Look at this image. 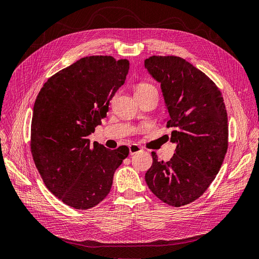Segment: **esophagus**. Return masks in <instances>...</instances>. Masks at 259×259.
Here are the masks:
<instances>
[{
  "mask_svg": "<svg viewBox=\"0 0 259 259\" xmlns=\"http://www.w3.org/2000/svg\"><path fill=\"white\" fill-rule=\"evenodd\" d=\"M128 149H130V154L131 155H134V154H136V153L141 151V148L138 146V144H135V143L131 144V146L128 147Z\"/></svg>",
  "mask_w": 259,
  "mask_h": 259,
  "instance_id": "34e87169",
  "label": "esophagus"
}]
</instances>
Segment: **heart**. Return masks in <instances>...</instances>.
Masks as SVG:
<instances>
[{"mask_svg": "<svg viewBox=\"0 0 259 259\" xmlns=\"http://www.w3.org/2000/svg\"><path fill=\"white\" fill-rule=\"evenodd\" d=\"M150 92H156L157 90L150 82H141L139 84L135 90V95H144V94H150Z\"/></svg>", "mask_w": 259, "mask_h": 259, "instance_id": "obj_1", "label": "heart"}]
</instances>
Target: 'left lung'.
I'll return each instance as SVG.
<instances>
[{"instance_id":"1","label":"left lung","mask_w":259,"mask_h":259,"mask_svg":"<svg viewBox=\"0 0 259 259\" xmlns=\"http://www.w3.org/2000/svg\"><path fill=\"white\" fill-rule=\"evenodd\" d=\"M144 66L160 82L168 110L164 121L177 143L167 162L152 152L146 182L163 203L181 207L199 199L221 168L229 147L225 104L214 82L181 57L151 56Z\"/></svg>"}]
</instances>
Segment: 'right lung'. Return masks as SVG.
I'll list each match as a JSON object with an SVG mask.
<instances>
[{
	"mask_svg": "<svg viewBox=\"0 0 259 259\" xmlns=\"http://www.w3.org/2000/svg\"><path fill=\"white\" fill-rule=\"evenodd\" d=\"M127 59L87 56L51 76L34 105L30 151L47 188L75 209H89L110 191L127 147L106 149L88 136L106 117L128 73Z\"/></svg>",
	"mask_w": 259,
	"mask_h": 259,
	"instance_id": "right-lung-1",
	"label": "right lung"
}]
</instances>
